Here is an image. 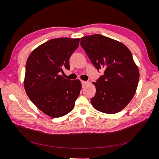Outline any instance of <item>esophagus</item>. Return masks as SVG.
Returning <instances> with one entry per match:
<instances>
[{
	"label": "esophagus",
	"mask_w": 159,
	"mask_h": 159,
	"mask_svg": "<svg viewBox=\"0 0 159 159\" xmlns=\"http://www.w3.org/2000/svg\"><path fill=\"white\" fill-rule=\"evenodd\" d=\"M81 85H82V87H84L85 85H86V84H88V81L81 80Z\"/></svg>",
	"instance_id": "obj_1"
}]
</instances>
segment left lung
Instances as JSON below:
<instances>
[{
    "mask_svg": "<svg viewBox=\"0 0 159 159\" xmlns=\"http://www.w3.org/2000/svg\"><path fill=\"white\" fill-rule=\"evenodd\" d=\"M80 45L98 70H104L96 82L93 106L105 113L125 107L135 93L139 71L131 51L121 42L101 34L81 38Z\"/></svg>",
    "mask_w": 159,
    "mask_h": 159,
    "instance_id": "8db88e82",
    "label": "left lung"
}]
</instances>
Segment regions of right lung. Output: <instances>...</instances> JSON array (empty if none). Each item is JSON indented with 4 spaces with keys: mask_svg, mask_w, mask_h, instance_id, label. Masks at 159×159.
<instances>
[{
    "mask_svg": "<svg viewBox=\"0 0 159 159\" xmlns=\"http://www.w3.org/2000/svg\"><path fill=\"white\" fill-rule=\"evenodd\" d=\"M79 42L80 38L51 39L36 48L26 61L25 88L28 98L54 118L70 113L80 93L79 80H70L61 75L64 70H70V57Z\"/></svg>",
    "mask_w": 159,
    "mask_h": 159,
    "instance_id": "right-lung-1",
    "label": "right lung"
}]
</instances>
